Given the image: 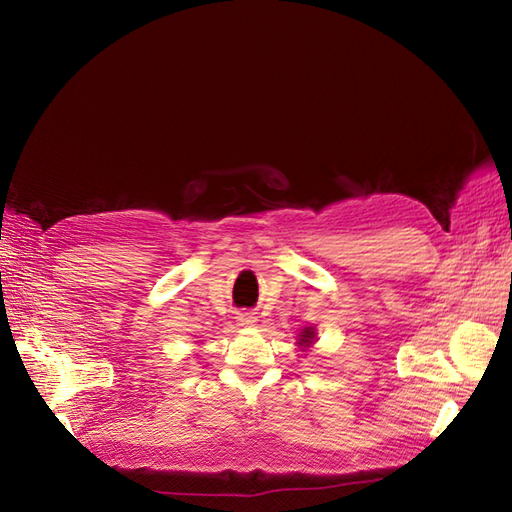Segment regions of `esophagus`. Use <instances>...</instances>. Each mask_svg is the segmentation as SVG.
I'll use <instances>...</instances> for the list:
<instances>
[{"label": "esophagus", "instance_id": "esophagus-1", "mask_svg": "<svg viewBox=\"0 0 512 512\" xmlns=\"http://www.w3.org/2000/svg\"><path fill=\"white\" fill-rule=\"evenodd\" d=\"M254 322H256V316L252 312H239L237 314V324H239V327H252Z\"/></svg>", "mask_w": 512, "mask_h": 512}]
</instances>
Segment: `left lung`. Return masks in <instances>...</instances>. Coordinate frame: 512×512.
<instances>
[{"label":"left lung","mask_w":512,"mask_h":512,"mask_svg":"<svg viewBox=\"0 0 512 512\" xmlns=\"http://www.w3.org/2000/svg\"><path fill=\"white\" fill-rule=\"evenodd\" d=\"M314 339H316V331L312 329V327H307V329H303L301 333H299V346L301 348H309V346H312L314 344Z\"/></svg>","instance_id":"8db88e82"}]
</instances>
